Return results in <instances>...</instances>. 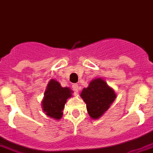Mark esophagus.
I'll use <instances>...</instances> for the list:
<instances>
[{
	"mask_svg": "<svg viewBox=\"0 0 153 153\" xmlns=\"http://www.w3.org/2000/svg\"><path fill=\"white\" fill-rule=\"evenodd\" d=\"M72 87H73V89H74V91H76V92H79V89H80L78 84H73L72 85Z\"/></svg>",
	"mask_w": 153,
	"mask_h": 153,
	"instance_id": "obj_1",
	"label": "esophagus"
}]
</instances>
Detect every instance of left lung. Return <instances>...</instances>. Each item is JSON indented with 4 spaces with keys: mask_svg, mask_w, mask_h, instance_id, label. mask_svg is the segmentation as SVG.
I'll list each match as a JSON object with an SVG mask.
<instances>
[{
    "mask_svg": "<svg viewBox=\"0 0 153 153\" xmlns=\"http://www.w3.org/2000/svg\"><path fill=\"white\" fill-rule=\"evenodd\" d=\"M115 96L114 91L101 79L92 80L81 93V97L87 103L88 114L95 120L100 118L110 108Z\"/></svg>",
    "mask_w": 153,
    "mask_h": 153,
    "instance_id": "left-lung-1",
    "label": "left lung"
}]
</instances>
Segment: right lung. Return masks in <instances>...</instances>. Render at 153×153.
I'll return each instance as SVG.
<instances>
[{
    "mask_svg": "<svg viewBox=\"0 0 153 153\" xmlns=\"http://www.w3.org/2000/svg\"><path fill=\"white\" fill-rule=\"evenodd\" d=\"M71 90L68 87H62L58 82L51 79L42 102L45 114L55 120L61 118L66 100L71 96Z\"/></svg>",
    "mask_w": 153,
    "mask_h": 153,
    "instance_id": "1",
    "label": "right lung"
}]
</instances>
